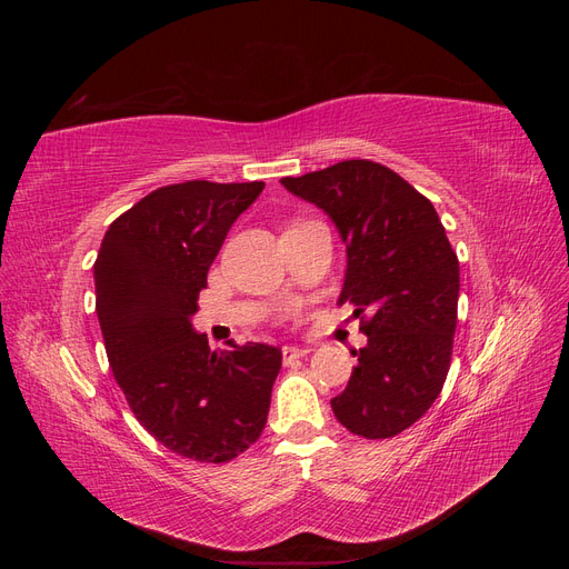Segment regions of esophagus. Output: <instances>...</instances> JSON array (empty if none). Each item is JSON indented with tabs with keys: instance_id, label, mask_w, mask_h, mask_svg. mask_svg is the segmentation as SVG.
I'll list each match as a JSON object with an SVG mask.
<instances>
[{
	"instance_id": "esophagus-1",
	"label": "esophagus",
	"mask_w": 569,
	"mask_h": 569,
	"mask_svg": "<svg viewBox=\"0 0 569 569\" xmlns=\"http://www.w3.org/2000/svg\"><path fill=\"white\" fill-rule=\"evenodd\" d=\"M306 353H311V349H306V347H284V349H282V358H284V363H291V360L303 358Z\"/></svg>"
}]
</instances>
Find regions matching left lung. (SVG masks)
Here are the masks:
<instances>
[{
	"instance_id": "8db88e82",
	"label": "left lung",
	"mask_w": 569,
	"mask_h": 569,
	"mask_svg": "<svg viewBox=\"0 0 569 569\" xmlns=\"http://www.w3.org/2000/svg\"><path fill=\"white\" fill-rule=\"evenodd\" d=\"M280 182L330 216L347 244L339 303L353 306L368 343L330 401L335 418L358 437H396L425 416L449 375L458 256L432 201L382 163L351 159Z\"/></svg>"
}]
</instances>
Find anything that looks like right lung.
I'll return each instance as SVG.
<instances>
[{
  "mask_svg": "<svg viewBox=\"0 0 569 569\" xmlns=\"http://www.w3.org/2000/svg\"><path fill=\"white\" fill-rule=\"evenodd\" d=\"M263 187H161L111 222L97 253V318L116 382L153 439L199 462H228L261 437L282 368L280 347L213 351L192 327L211 263Z\"/></svg>",
  "mask_w": 569,
  "mask_h": 569,
  "instance_id": "1",
  "label": "right lung"
}]
</instances>
